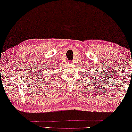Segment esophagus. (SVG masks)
<instances>
[{
    "instance_id": "esophagus-1",
    "label": "esophagus",
    "mask_w": 132,
    "mask_h": 132,
    "mask_svg": "<svg viewBox=\"0 0 132 132\" xmlns=\"http://www.w3.org/2000/svg\"><path fill=\"white\" fill-rule=\"evenodd\" d=\"M70 63H71V64H72V62H70Z\"/></svg>"
}]
</instances>
